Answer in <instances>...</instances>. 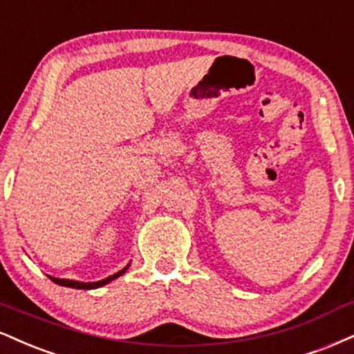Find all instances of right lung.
<instances>
[{
  "instance_id": "add662e5",
  "label": "right lung",
  "mask_w": 354,
  "mask_h": 354,
  "mask_svg": "<svg viewBox=\"0 0 354 354\" xmlns=\"http://www.w3.org/2000/svg\"><path fill=\"white\" fill-rule=\"evenodd\" d=\"M129 267H130V263H129V266H127V267H123L122 270H118L117 274L110 275V277H107V279H104V280H99V282H79V280L57 279V277H50V275H49V279L53 280L54 283H57V285H62V287L79 288V290H92V288H99V287H104V285H107L109 282H112V280L117 279V277L123 275V274H125V272H127V269H129Z\"/></svg>"
}]
</instances>
